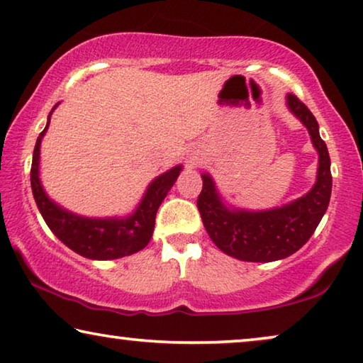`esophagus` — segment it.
Masks as SVG:
<instances>
[{
	"label": "esophagus",
	"mask_w": 363,
	"mask_h": 363,
	"mask_svg": "<svg viewBox=\"0 0 363 363\" xmlns=\"http://www.w3.org/2000/svg\"><path fill=\"white\" fill-rule=\"evenodd\" d=\"M189 162H191V164L198 162V157H196V155H191V157H189Z\"/></svg>",
	"instance_id": "1"
}]
</instances>
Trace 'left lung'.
<instances>
[{
	"instance_id": "left-lung-1",
	"label": "left lung",
	"mask_w": 363,
	"mask_h": 363,
	"mask_svg": "<svg viewBox=\"0 0 363 363\" xmlns=\"http://www.w3.org/2000/svg\"><path fill=\"white\" fill-rule=\"evenodd\" d=\"M286 105L308 131L318 152L316 182L303 196L271 209H245L228 204L211 174H201L198 209L208 235L225 255L250 263H271L294 255L313 235L331 198L333 178L328 147L320 126L305 104L287 94Z\"/></svg>"
}]
</instances>
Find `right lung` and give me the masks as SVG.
<instances>
[{
  "label": "right lung",
  "instance_id": "obj_1",
  "mask_svg": "<svg viewBox=\"0 0 363 363\" xmlns=\"http://www.w3.org/2000/svg\"><path fill=\"white\" fill-rule=\"evenodd\" d=\"M58 105L60 104L55 105L50 111L45 130L38 135L32 155L30 185L33 199H35L43 220L66 247L89 259H118L141 252L152 238L155 214H157L159 206L162 204L167 193L175 185L178 175L183 170V165L172 167L170 170L155 177L147 185L136 209H133L130 214L87 217L72 213L48 196L40 180L42 139L50 126L52 113Z\"/></svg>",
  "mask_w": 363,
  "mask_h": 363
}]
</instances>
